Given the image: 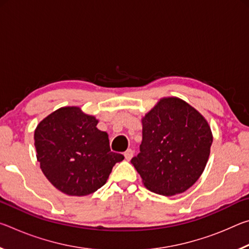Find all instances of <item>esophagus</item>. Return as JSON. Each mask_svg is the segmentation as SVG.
Returning <instances> with one entry per match:
<instances>
[{
    "instance_id": "34e87169",
    "label": "esophagus",
    "mask_w": 249,
    "mask_h": 249,
    "mask_svg": "<svg viewBox=\"0 0 249 249\" xmlns=\"http://www.w3.org/2000/svg\"><path fill=\"white\" fill-rule=\"evenodd\" d=\"M133 154H134V150L133 149H127L124 153V156H125V159L126 160H130L132 159V157H133Z\"/></svg>"
}]
</instances>
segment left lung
<instances>
[{"label": "left lung", "mask_w": 249, "mask_h": 249, "mask_svg": "<svg viewBox=\"0 0 249 249\" xmlns=\"http://www.w3.org/2000/svg\"><path fill=\"white\" fill-rule=\"evenodd\" d=\"M212 142L208 122L196 108L180 99H161L142 119L140 153L130 162L148 190L179 195L200 178Z\"/></svg>", "instance_id": "obj_1"}]
</instances>
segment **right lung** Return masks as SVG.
Wrapping results in <instances>:
<instances>
[{"mask_svg":"<svg viewBox=\"0 0 249 249\" xmlns=\"http://www.w3.org/2000/svg\"><path fill=\"white\" fill-rule=\"evenodd\" d=\"M98 121L75 107H61L40 122L34 140L41 171L68 196H88L105 184L113 167L124 159L109 148Z\"/></svg>","mask_w":249,"mask_h":249,"instance_id":"1","label":"right lung"}]
</instances>
